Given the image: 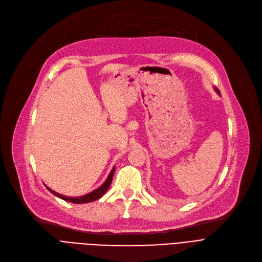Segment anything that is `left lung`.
Returning <instances> with one entry per match:
<instances>
[{"label":"left lung","mask_w":262,"mask_h":262,"mask_svg":"<svg viewBox=\"0 0 262 262\" xmlns=\"http://www.w3.org/2000/svg\"><path fill=\"white\" fill-rule=\"evenodd\" d=\"M214 90L216 91V93H219V94H220V91H219V89H217V88H214Z\"/></svg>","instance_id":"obj_1"}]
</instances>
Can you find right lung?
Masks as SVG:
<instances>
[{"label":"right lung","instance_id":"right-lung-1","mask_svg":"<svg viewBox=\"0 0 262 262\" xmlns=\"http://www.w3.org/2000/svg\"><path fill=\"white\" fill-rule=\"evenodd\" d=\"M114 173H115V167H114V169L112 170V172L109 173V175H108V177H107V180L105 181V183H104L102 186H100L98 189L93 190L92 192H90V193H88V194H86V195H82V196H77V198L64 196V195H62V194L57 193V192L53 191V190H52V189H50L49 187H47V186H46V187H47V189H48L49 191H51V192H52V193H53L54 195L58 196L59 199H61V200H63V201L70 202V203H74V204H85V203H90V202H93V201L99 200L100 198H102V196L105 194V192L108 190V188L110 187V184H112V182H113Z\"/></svg>","mask_w":262,"mask_h":262}]
</instances>
